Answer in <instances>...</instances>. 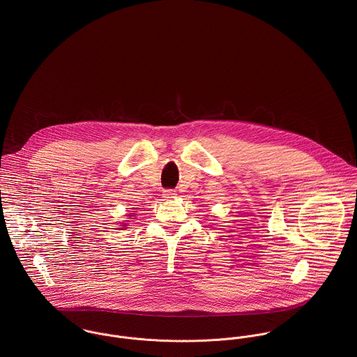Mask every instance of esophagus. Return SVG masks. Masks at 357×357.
Returning <instances> with one entry per match:
<instances>
[{
  "label": "esophagus",
  "instance_id": "obj_1",
  "mask_svg": "<svg viewBox=\"0 0 357 357\" xmlns=\"http://www.w3.org/2000/svg\"><path fill=\"white\" fill-rule=\"evenodd\" d=\"M162 197L165 198V199H172V198L176 197V192H174V190H165L164 195H162Z\"/></svg>",
  "mask_w": 357,
  "mask_h": 357
}]
</instances>
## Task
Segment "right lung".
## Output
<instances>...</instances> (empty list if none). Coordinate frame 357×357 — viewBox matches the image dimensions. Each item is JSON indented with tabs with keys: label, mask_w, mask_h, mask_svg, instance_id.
I'll list each match as a JSON object with an SVG mask.
<instances>
[{
	"label": "right lung",
	"mask_w": 357,
	"mask_h": 357,
	"mask_svg": "<svg viewBox=\"0 0 357 357\" xmlns=\"http://www.w3.org/2000/svg\"><path fill=\"white\" fill-rule=\"evenodd\" d=\"M127 216H130V218H128V219H134V218H132V216H134V215H131V213H128V215H127ZM120 225H121V226H120V227H119L120 230H123V229H124V227H126V226H127V223H120Z\"/></svg>",
	"instance_id": "right-lung-1"
}]
</instances>
